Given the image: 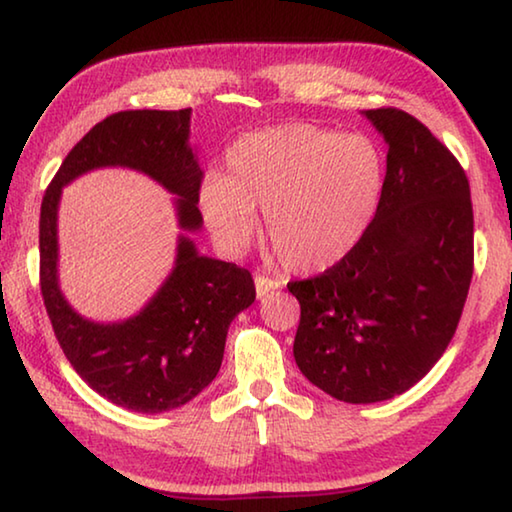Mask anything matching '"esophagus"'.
I'll return each mask as SVG.
<instances>
[{"label":"esophagus","instance_id":"1","mask_svg":"<svg viewBox=\"0 0 512 512\" xmlns=\"http://www.w3.org/2000/svg\"><path fill=\"white\" fill-rule=\"evenodd\" d=\"M280 287V282L271 280V277H264V275H257L255 277V289H257V298H264L268 291H273Z\"/></svg>","mask_w":512,"mask_h":512}]
</instances>
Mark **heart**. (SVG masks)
<instances>
[{
  "mask_svg": "<svg viewBox=\"0 0 512 512\" xmlns=\"http://www.w3.org/2000/svg\"><path fill=\"white\" fill-rule=\"evenodd\" d=\"M381 187L384 160L368 137L287 124L232 144L225 176L203 180L201 207L228 253L253 241L259 207L280 262L293 273H320L359 244Z\"/></svg>",
  "mask_w": 512,
  "mask_h": 512,
  "instance_id": "1",
  "label": "heart"
}]
</instances>
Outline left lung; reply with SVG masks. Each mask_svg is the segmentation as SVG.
<instances>
[{"mask_svg": "<svg viewBox=\"0 0 512 512\" xmlns=\"http://www.w3.org/2000/svg\"><path fill=\"white\" fill-rule=\"evenodd\" d=\"M366 117L388 142L377 212L348 257L287 284L300 302L298 368L350 404L388 400L427 375L452 341L474 273L461 162L409 112Z\"/></svg>", "mask_w": 512, "mask_h": 512, "instance_id": "8db88e82", "label": "left lung"}]
</instances>
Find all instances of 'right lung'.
Listing matches in <instances>:
<instances>
[{
	"mask_svg": "<svg viewBox=\"0 0 512 512\" xmlns=\"http://www.w3.org/2000/svg\"><path fill=\"white\" fill-rule=\"evenodd\" d=\"M189 112L121 110L99 121L67 153L40 207V291L60 348L90 388L140 413L178 409L216 377L232 318L255 302L253 275L198 255L183 237L176 268L140 316L119 325L90 323L60 296L56 207L60 189L79 173L119 164L178 194L180 225L201 228L203 171L187 146Z\"/></svg>",
	"mask_w": 512,
	"mask_h": 512,
	"instance_id": "1",
	"label": "right lung"
}]
</instances>
